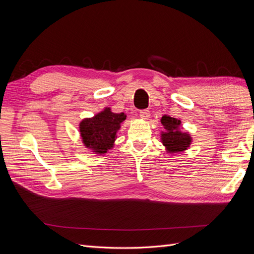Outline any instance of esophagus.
I'll return each instance as SVG.
<instances>
[{
    "label": "esophagus",
    "mask_w": 254,
    "mask_h": 254,
    "mask_svg": "<svg viewBox=\"0 0 254 254\" xmlns=\"http://www.w3.org/2000/svg\"><path fill=\"white\" fill-rule=\"evenodd\" d=\"M140 118L143 120H148L150 118V112L148 110H141L140 111Z\"/></svg>",
    "instance_id": "obj_1"
}]
</instances>
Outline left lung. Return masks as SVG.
<instances>
[{
    "instance_id": "8db88e82",
    "label": "left lung",
    "mask_w": 254,
    "mask_h": 254,
    "mask_svg": "<svg viewBox=\"0 0 254 254\" xmlns=\"http://www.w3.org/2000/svg\"><path fill=\"white\" fill-rule=\"evenodd\" d=\"M161 124L164 127V131H161V142L168 153H181L190 147L193 139L189 132L182 131L180 120L163 115Z\"/></svg>"
}]
</instances>
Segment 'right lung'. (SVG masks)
<instances>
[{
  "label": "right lung",
  "instance_id": "right-lung-1",
  "mask_svg": "<svg viewBox=\"0 0 254 254\" xmlns=\"http://www.w3.org/2000/svg\"><path fill=\"white\" fill-rule=\"evenodd\" d=\"M125 120L124 112L114 113L110 107H106L93 118L83 119L79 124V133L84 147L96 155H104L113 148L117 133Z\"/></svg>",
  "mask_w": 254,
  "mask_h": 254
}]
</instances>
